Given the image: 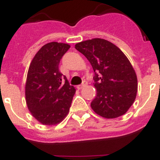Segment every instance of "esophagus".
I'll use <instances>...</instances> for the list:
<instances>
[{"label": "esophagus", "instance_id": "1", "mask_svg": "<svg viewBox=\"0 0 160 160\" xmlns=\"http://www.w3.org/2000/svg\"><path fill=\"white\" fill-rule=\"evenodd\" d=\"M86 85H87V82H86V81H84V82H83L82 84H81V85H78L77 89H78V90H81V89H82L83 87H85V86H86Z\"/></svg>", "mask_w": 160, "mask_h": 160}]
</instances>
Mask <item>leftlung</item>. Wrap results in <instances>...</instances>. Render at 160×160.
<instances>
[{"mask_svg":"<svg viewBox=\"0 0 160 160\" xmlns=\"http://www.w3.org/2000/svg\"><path fill=\"white\" fill-rule=\"evenodd\" d=\"M95 72L96 96L92 109L105 119L124 114L136 98L138 80L131 63L119 47L105 39L95 38L75 44Z\"/></svg>","mask_w":160,"mask_h":160,"instance_id":"obj_1","label":"left lung"}]
</instances>
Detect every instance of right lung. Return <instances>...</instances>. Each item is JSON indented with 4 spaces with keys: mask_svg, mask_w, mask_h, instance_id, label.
Listing matches in <instances>:
<instances>
[{
    "mask_svg": "<svg viewBox=\"0 0 160 160\" xmlns=\"http://www.w3.org/2000/svg\"><path fill=\"white\" fill-rule=\"evenodd\" d=\"M70 47L55 41L46 44L29 66L25 87L26 105L32 116L44 125L60 124L70 111L75 89L59 70L60 59Z\"/></svg>",
    "mask_w": 160,
    "mask_h": 160,
    "instance_id": "1",
    "label": "right lung"
}]
</instances>
